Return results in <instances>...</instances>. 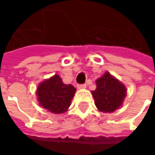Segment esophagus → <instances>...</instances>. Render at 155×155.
Returning a JSON list of instances; mask_svg holds the SVG:
<instances>
[{
    "label": "esophagus",
    "instance_id": "obj_1",
    "mask_svg": "<svg viewBox=\"0 0 155 155\" xmlns=\"http://www.w3.org/2000/svg\"><path fill=\"white\" fill-rule=\"evenodd\" d=\"M87 87V85L86 84H78L77 88L78 89H83V88Z\"/></svg>",
    "mask_w": 155,
    "mask_h": 155
}]
</instances>
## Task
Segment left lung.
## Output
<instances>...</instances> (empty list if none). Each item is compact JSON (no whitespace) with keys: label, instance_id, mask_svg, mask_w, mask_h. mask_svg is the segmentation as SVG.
<instances>
[{"label":"left lung","instance_id":"8db88e82","mask_svg":"<svg viewBox=\"0 0 155 155\" xmlns=\"http://www.w3.org/2000/svg\"><path fill=\"white\" fill-rule=\"evenodd\" d=\"M97 87L92 91L95 105L99 111L113 112L123 104L126 96L125 86L109 72L96 81Z\"/></svg>","mask_w":155,"mask_h":155}]
</instances>
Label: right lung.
Here are the masks:
<instances>
[{"mask_svg":"<svg viewBox=\"0 0 155 155\" xmlns=\"http://www.w3.org/2000/svg\"><path fill=\"white\" fill-rule=\"evenodd\" d=\"M76 89L70 84H64L58 74L44 81L37 88L36 94L42 107L52 113H64L71 104Z\"/></svg>","mask_w":155,"mask_h":155,"instance_id":"obj_1","label":"right lung"}]
</instances>
